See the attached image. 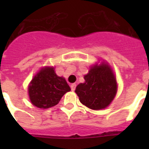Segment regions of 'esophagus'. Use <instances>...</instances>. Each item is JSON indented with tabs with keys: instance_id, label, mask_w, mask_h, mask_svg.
Returning <instances> with one entry per match:
<instances>
[{
	"instance_id": "34e87169",
	"label": "esophagus",
	"mask_w": 149,
	"mask_h": 149,
	"mask_svg": "<svg viewBox=\"0 0 149 149\" xmlns=\"http://www.w3.org/2000/svg\"><path fill=\"white\" fill-rule=\"evenodd\" d=\"M76 86H77V85H76V84H72V85H71V89H72V91L75 90Z\"/></svg>"
}]
</instances>
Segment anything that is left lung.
<instances>
[{
  "label": "left lung",
  "mask_w": 149,
  "mask_h": 149,
  "mask_svg": "<svg viewBox=\"0 0 149 149\" xmlns=\"http://www.w3.org/2000/svg\"><path fill=\"white\" fill-rule=\"evenodd\" d=\"M84 80L75 89L81 103L96 110L108 106L117 91L116 81L110 67L105 64L95 65L84 76Z\"/></svg>",
  "instance_id": "1"
}]
</instances>
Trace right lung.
<instances>
[{"label":"right lung","instance_id":"obj_1","mask_svg":"<svg viewBox=\"0 0 149 149\" xmlns=\"http://www.w3.org/2000/svg\"><path fill=\"white\" fill-rule=\"evenodd\" d=\"M70 90L66 81L56 75L51 67H46L39 71L28 88L33 104L44 109L57 104L64 94Z\"/></svg>","mask_w":149,"mask_h":149}]
</instances>
